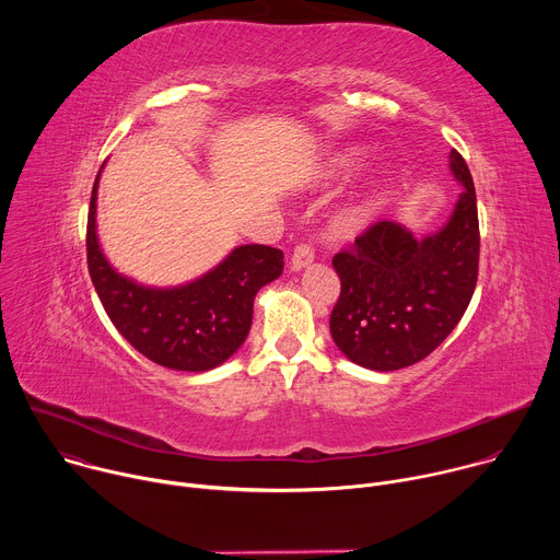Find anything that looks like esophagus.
Listing matches in <instances>:
<instances>
[{"instance_id":"esophagus-1","label":"esophagus","mask_w":560,"mask_h":560,"mask_svg":"<svg viewBox=\"0 0 560 560\" xmlns=\"http://www.w3.org/2000/svg\"><path fill=\"white\" fill-rule=\"evenodd\" d=\"M314 261V250L310 246H296L292 257H290V270L292 272H301L303 268H307Z\"/></svg>"}]
</instances>
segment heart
Segmentation results:
<instances>
[{
	"label": "heart",
	"instance_id": "obj_1",
	"mask_svg": "<svg viewBox=\"0 0 560 560\" xmlns=\"http://www.w3.org/2000/svg\"><path fill=\"white\" fill-rule=\"evenodd\" d=\"M357 162H359L357 150H339L330 156L328 175H335V177L346 175L357 166ZM372 214H374V203H372V199L365 197V199H359V201H354L352 206H348L343 210V214L339 217V225L343 230H359L372 219Z\"/></svg>",
	"mask_w": 560,
	"mask_h": 560
}]
</instances>
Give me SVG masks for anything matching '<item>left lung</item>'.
Segmentation results:
<instances>
[{
	"instance_id": "obj_1",
	"label": "left lung",
	"mask_w": 560,
	"mask_h": 560,
	"mask_svg": "<svg viewBox=\"0 0 560 560\" xmlns=\"http://www.w3.org/2000/svg\"><path fill=\"white\" fill-rule=\"evenodd\" d=\"M450 171L465 188L447 223L423 238L378 221L335 255L341 294L330 316L337 348L357 365L392 372L434 352L465 314L478 277V212L465 159Z\"/></svg>"
}]
</instances>
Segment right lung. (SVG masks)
Returning <instances> with one entry per match:
<instances>
[{"label": "right lung", "mask_w": 560, "mask_h": 560, "mask_svg": "<svg viewBox=\"0 0 560 560\" xmlns=\"http://www.w3.org/2000/svg\"><path fill=\"white\" fill-rule=\"evenodd\" d=\"M102 171L91 195L86 253L93 285L110 322L137 352L164 368L206 372L221 365L244 346L253 326L255 296L266 283L281 277L283 253L261 244L238 246L190 283L141 285L117 272L100 246L97 188Z\"/></svg>", "instance_id": "obj_1"}]
</instances>
